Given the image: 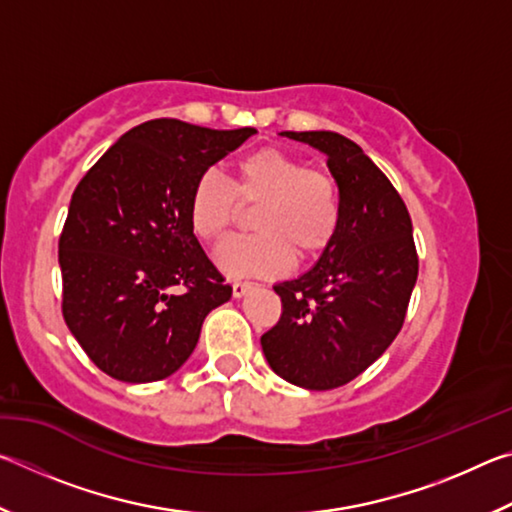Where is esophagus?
<instances>
[{
  "instance_id": "obj_1",
  "label": "esophagus",
  "mask_w": 512,
  "mask_h": 512,
  "mask_svg": "<svg viewBox=\"0 0 512 512\" xmlns=\"http://www.w3.org/2000/svg\"><path fill=\"white\" fill-rule=\"evenodd\" d=\"M250 289H253V282H235L232 284V296L241 298V296H246Z\"/></svg>"
}]
</instances>
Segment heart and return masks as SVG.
<instances>
[{
    "label": "heart",
    "mask_w": 512,
    "mask_h": 512,
    "mask_svg": "<svg viewBox=\"0 0 512 512\" xmlns=\"http://www.w3.org/2000/svg\"><path fill=\"white\" fill-rule=\"evenodd\" d=\"M239 207L255 235L230 237L214 250V262L230 277H271L314 262L334 244L343 203L336 180L280 146H262L235 162L230 183L207 171L189 194V228L201 241H216L235 225Z\"/></svg>",
    "instance_id": "1"
}]
</instances>
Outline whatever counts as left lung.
Instances as JSON below:
<instances>
[{"instance_id": "obj_1", "label": "left lung", "mask_w": 512, "mask_h": 512, "mask_svg": "<svg viewBox=\"0 0 512 512\" xmlns=\"http://www.w3.org/2000/svg\"><path fill=\"white\" fill-rule=\"evenodd\" d=\"M284 135L327 155L343 216L318 264L273 287L282 314L262 336V350L289 384L332 391L359 377L400 334L418 250L402 196L359 144L332 131Z\"/></svg>"}]
</instances>
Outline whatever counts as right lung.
I'll return each mask as SVG.
<instances>
[{
	"label": "right lung",
	"instance_id": "right-lung-1",
	"mask_svg": "<svg viewBox=\"0 0 512 512\" xmlns=\"http://www.w3.org/2000/svg\"><path fill=\"white\" fill-rule=\"evenodd\" d=\"M255 128L214 131L151 119L110 146L76 185L58 239L63 318L94 366L128 384L189 359L225 284L189 228L192 187Z\"/></svg>",
	"mask_w": 512,
	"mask_h": 512
}]
</instances>
